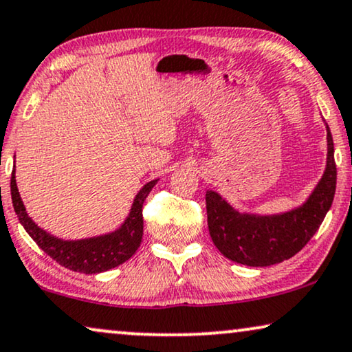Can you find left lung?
I'll list each match as a JSON object with an SVG mask.
<instances>
[{
	"instance_id": "obj_1",
	"label": "left lung",
	"mask_w": 352,
	"mask_h": 352,
	"mask_svg": "<svg viewBox=\"0 0 352 352\" xmlns=\"http://www.w3.org/2000/svg\"><path fill=\"white\" fill-rule=\"evenodd\" d=\"M327 129V164L302 204L278 214L241 212L217 191H206L209 233L222 254L238 264L267 267L293 257L318 230L336 188L333 138Z\"/></svg>"
}]
</instances>
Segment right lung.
Listing matches in <instances>:
<instances>
[{
	"label": "right lung",
	"mask_w": 352,
	"mask_h": 352,
	"mask_svg": "<svg viewBox=\"0 0 352 352\" xmlns=\"http://www.w3.org/2000/svg\"><path fill=\"white\" fill-rule=\"evenodd\" d=\"M157 180L159 179L148 182L138 191L129 215L119 228L104 235L82 238V240H63V238L51 235L32 220L27 214L16 184V164H14L11 177V198L19 222L46 254L69 270L80 272V274H101V272L124 264L137 252L143 238L142 208Z\"/></svg>",
	"instance_id": "1"
}]
</instances>
